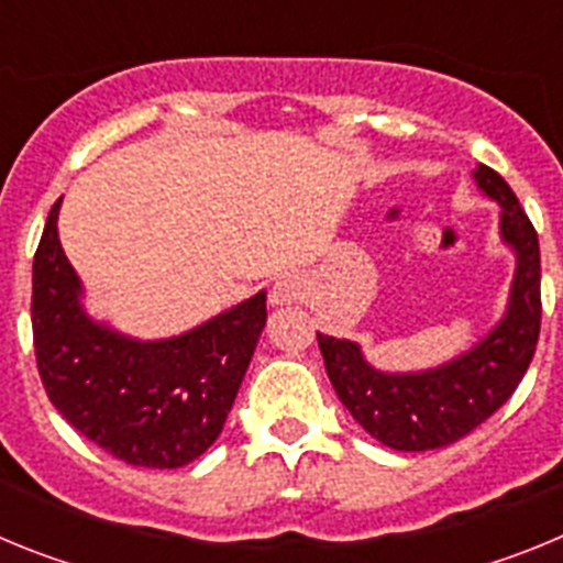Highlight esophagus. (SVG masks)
Here are the masks:
<instances>
[{"label": "esophagus", "instance_id": "34e87169", "mask_svg": "<svg viewBox=\"0 0 563 563\" xmlns=\"http://www.w3.org/2000/svg\"><path fill=\"white\" fill-rule=\"evenodd\" d=\"M307 296V282L298 273H285V276L276 278V285L271 290V301L276 307L296 305V301H305Z\"/></svg>", "mask_w": 563, "mask_h": 563}]
</instances>
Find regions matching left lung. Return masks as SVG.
<instances>
[{"mask_svg": "<svg viewBox=\"0 0 563 563\" xmlns=\"http://www.w3.org/2000/svg\"><path fill=\"white\" fill-rule=\"evenodd\" d=\"M474 183L499 206V236L516 256L505 316L471 350L417 372H386L366 361L361 343L318 332L338 400L363 431L395 451L451 445L505 406L533 361L541 327L539 236L516 194L494 168L476 166Z\"/></svg>", "mask_w": 563, "mask_h": 563, "instance_id": "obj_1", "label": "left lung"}]
</instances>
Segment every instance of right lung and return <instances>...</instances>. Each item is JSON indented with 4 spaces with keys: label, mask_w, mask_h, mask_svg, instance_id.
Masks as SVG:
<instances>
[{
    "label": "right lung",
    "mask_w": 563,
    "mask_h": 563,
    "mask_svg": "<svg viewBox=\"0 0 563 563\" xmlns=\"http://www.w3.org/2000/svg\"><path fill=\"white\" fill-rule=\"evenodd\" d=\"M53 206L33 256V343L58 415L126 465L183 467L222 434L267 321V292L172 338H132L84 307Z\"/></svg>",
    "instance_id": "obj_1"
}]
</instances>
